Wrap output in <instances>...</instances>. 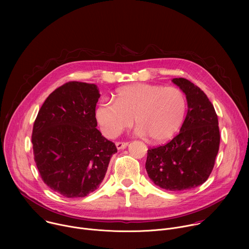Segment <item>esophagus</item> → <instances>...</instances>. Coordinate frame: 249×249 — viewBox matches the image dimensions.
I'll return each mask as SVG.
<instances>
[{
	"label": "esophagus",
	"mask_w": 249,
	"mask_h": 249,
	"mask_svg": "<svg viewBox=\"0 0 249 249\" xmlns=\"http://www.w3.org/2000/svg\"><path fill=\"white\" fill-rule=\"evenodd\" d=\"M128 142H116V148L118 150H123L128 146Z\"/></svg>",
	"instance_id": "esophagus-1"
}]
</instances>
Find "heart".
Segmentation results:
<instances>
[{"instance_id":"1","label":"heart","mask_w":249,"mask_h":249,"mask_svg":"<svg viewBox=\"0 0 249 249\" xmlns=\"http://www.w3.org/2000/svg\"><path fill=\"white\" fill-rule=\"evenodd\" d=\"M114 103L102 99L95 108V119L102 134L115 138L135 120L138 132L154 142L171 139L184 121L187 99L175 87L136 84L116 90Z\"/></svg>"}]
</instances>
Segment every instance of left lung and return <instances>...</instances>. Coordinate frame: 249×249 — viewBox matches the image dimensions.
<instances>
[{"instance_id":"left-lung-1","label":"left lung","mask_w":249,"mask_h":249,"mask_svg":"<svg viewBox=\"0 0 249 249\" xmlns=\"http://www.w3.org/2000/svg\"><path fill=\"white\" fill-rule=\"evenodd\" d=\"M172 82L186 94L187 115L178 135L148 150L146 170L160 188L183 191L208 179L219 152L220 129L214 106L200 88L184 78Z\"/></svg>"}]
</instances>
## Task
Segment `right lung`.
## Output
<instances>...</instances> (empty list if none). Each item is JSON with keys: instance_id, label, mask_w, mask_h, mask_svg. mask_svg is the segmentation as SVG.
Returning <instances> with one entry per match:
<instances>
[{"instance_id": "1", "label": "right lung", "mask_w": 249, "mask_h": 249, "mask_svg": "<svg viewBox=\"0 0 249 249\" xmlns=\"http://www.w3.org/2000/svg\"><path fill=\"white\" fill-rule=\"evenodd\" d=\"M99 97L93 84L68 82L49 94L33 124V156L41 178L67 198L97 189L117 153L95 128Z\"/></svg>"}]
</instances>
